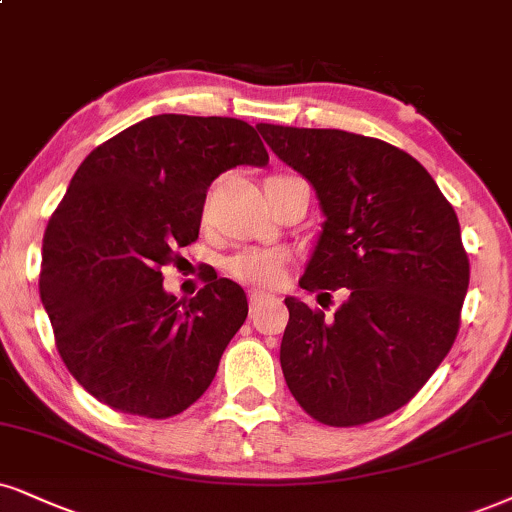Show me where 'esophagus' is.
<instances>
[{"instance_id":"esophagus-1","label":"esophagus","mask_w":512,"mask_h":512,"mask_svg":"<svg viewBox=\"0 0 512 512\" xmlns=\"http://www.w3.org/2000/svg\"><path fill=\"white\" fill-rule=\"evenodd\" d=\"M266 299H268V296L263 294V292H249V308H251V313H256V308L261 306Z\"/></svg>"}]
</instances>
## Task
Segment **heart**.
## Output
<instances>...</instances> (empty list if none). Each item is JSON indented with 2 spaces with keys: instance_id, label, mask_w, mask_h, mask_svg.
Returning a JSON list of instances; mask_svg holds the SVG:
<instances>
[{
  "instance_id": "b5f03b06",
  "label": "heart",
  "mask_w": 512,
  "mask_h": 512,
  "mask_svg": "<svg viewBox=\"0 0 512 512\" xmlns=\"http://www.w3.org/2000/svg\"><path fill=\"white\" fill-rule=\"evenodd\" d=\"M227 273L244 285L258 289H273L285 280L287 275V256L277 249H261V246H249V249L237 251L227 258Z\"/></svg>"
}]
</instances>
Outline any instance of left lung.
<instances>
[{
	"instance_id": "1",
	"label": "left lung",
	"mask_w": 512,
	"mask_h": 512,
	"mask_svg": "<svg viewBox=\"0 0 512 512\" xmlns=\"http://www.w3.org/2000/svg\"><path fill=\"white\" fill-rule=\"evenodd\" d=\"M256 128L311 182L325 216L301 289H346L332 320L285 299L287 387L325 425L384 418L418 394L458 334L470 263L456 211L413 156L375 137Z\"/></svg>"
}]
</instances>
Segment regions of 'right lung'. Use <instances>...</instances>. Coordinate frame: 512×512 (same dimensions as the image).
Segmentation results:
<instances>
[{"instance_id":"right-lung-1","label":"right lung","mask_w":512,"mask_h":512,"mask_svg":"<svg viewBox=\"0 0 512 512\" xmlns=\"http://www.w3.org/2000/svg\"><path fill=\"white\" fill-rule=\"evenodd\" d=\"M268 166L249 123L161 113L97 147L44 232L40 299L56 349L97 401L142 418L192 406L216 377L249 304L206 275L178 299L161 268L199 237L206 189L225 170Z\"/></svg>"}]
</instances>
